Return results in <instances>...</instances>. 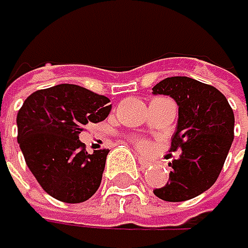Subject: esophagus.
Wrapping results in <instances>:
<instances>
[{
	"instance_id": "obj_1",
	"label": "esophagus",
	"mask_w": 248,
	"mask_h": 248,
	"mask_svg": "<svg viewBox=\"0 0 248 248\" xmlns=\"http://www.w3.org/2000/svg\"><path fill=\"white\" fill-rule=\"evenodd\" d=\"M139 165H140L141 168H147V167L150 165V162H147V161L143 159V158H139Z\"/></svg>"
}]
</instances>
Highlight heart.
<instances>
[{"mask_svg":"<svg viewBox=\"0 0 248 248\" xmlns=\"http://www.w3.org/2000/svg\"><path fill=\"white\" fill-rule=\"evenodd\" d=\"M139 147H140V149H143V150H144V149H146V147H147V144H146V143H144V141H140V143H139Z\"/></svg>","mask_w":248,"mask_h":248,"instance_id":"heart-1","label":"heart"}]
</instances>
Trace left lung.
Masks as SVG:
<instances>
[{"instance_id":"obj_1","label":"left lung","mask_w":248,"mask_h":248,"mask_svg":"<svg viewBox=\"0 0 248 248\" xmlns=\"http://www.w3.org/2000/svg\"><path fill=\"white\" fill-rule=\"evenodd\" d=\"M152 90L178 105L171 150H181L170 164V183L153 193L165 202L190 200L210 188L221 174L234 140L232 108L216 87L190 77H168Z\"/></svg>"}]
</instances>
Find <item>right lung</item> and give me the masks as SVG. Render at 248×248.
Instances as JSON below:
<instances>
[{
    "instance_id": "right-lung-1",
    "label": "right lung",
    "mask_w": 248,
    "mask_h": 248,
    "mask_svg": "<svg viewBox=\"0 0 248 248\" xmlns=\"http://www.w3.org/2000/svg\"><path fill=\"white\" fill-rule=\"evenodd\" d=\"M109 99L77 84L36 90L17 114V141L41 187L64 203H81L102 181L108 149L87 153L78 134L104 121Z\"/></svg>"
}]
</instances>
